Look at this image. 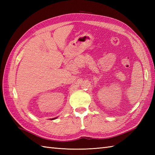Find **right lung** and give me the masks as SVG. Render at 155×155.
<instances>
[{"label":"right lung","mask_w":155,"mask_h":155,"mask_svg":"<svg viewBox=\"0 0 155 155\" xmlns=\"http://www.w3.org/2000/svg\"><path fill=\"white\" fill-rule=\"evenodd\" d=\"M52 119H53V118H52Z\"/></svg>","instance_id":"right-lung-1"}]
</instances>
